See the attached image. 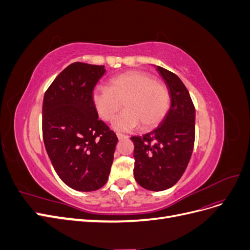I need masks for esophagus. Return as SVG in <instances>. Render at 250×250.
I'll list each match as a JSON object with an SVG mask.
<instances>
[{"label": "esophagus", "mask_w": 250, "mask_h": 250, "mask_svg": "<svg viewBox=\"0 0 250 250\" xmlns=\"http://www.w3.org/2000/svg\"><path fill=\"white\" fill-rule=\"evenodd\" d=\"M117 137L119 140H123V139H127L128 137L125 134H122V133H117Z\"/></svg>", "instance_id": "34e87169"}]
</instances>
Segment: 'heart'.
Masks as SVG:
<instances>
[{"instance_id":"obj_1","label":"heart","mask_w":250,"mask_h":250,"mask_svg":"<svg viewBox=\"0 0 250 250\" xmlns=\"http://www.w3.org/2000/svg\"><path fill=\"white\" fill-rule=\"evenodd\" d=\"M92 99L105 121L112 120L124 102L126 109L112 121L113 129L122 132L137 129L141 124L144 129H153L163 122L170 107L168 88L141 71H128L112 77L109 87L94 89Z\"/></svg>"}]
</instances>
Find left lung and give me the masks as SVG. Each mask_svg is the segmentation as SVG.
<instances>
[{
	"label": "left lung",
	"mask_w": 250,
	"mask_h": 250,
	"mask_svg": "<svg viewBox=\"0 0 250 250\" xmlns=\"http://www.w3.org/2000/svg\"><path fill=\"white\" fill-rule=\"evenodd\" d=\"M170 93V108L163 122L143 137H132L133 174L149 191H164L183 176L195 141V107L188 90L177 75L154 65Z\"/></svg>",
	"instance_id": "1"
}]
</instances>
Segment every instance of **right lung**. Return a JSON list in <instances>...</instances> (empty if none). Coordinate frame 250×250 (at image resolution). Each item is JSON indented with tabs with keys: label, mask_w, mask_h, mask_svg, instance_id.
<instances>
[{
	"label": "right lung",
	"mask_w": 250,
	"mask_h": 250,
	"mask_svg": "<svg viewBox=\"0 0 250 250\" xmlns=\"http://www.w3.org/2000/svg\"><path fill=\"white\" fill-rule=\"evenodd\" d=\"M105 72L104 65L71 63L43 97L44 147L60 179L80 192L99 190L107 183L118 143L92 99Z\"/></svg>",
	"instance_id": "add662e5"
}]
</instances>
